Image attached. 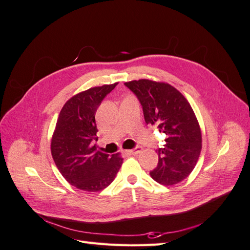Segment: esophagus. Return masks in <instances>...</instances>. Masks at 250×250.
Here are the masks:
<instances>
[{
  "label": "esophagus",
  "mask_w": 250,
  "mask_h": 250,
  "mask_svg": "<svg viewBox=\"0 0 250 250\" xmlns=\"http://www.w3.org/2000/svg\"><path fill=\"white\" fill-rule=\"evenodd\" d=\"M142 150V148L141 147H135V148H133V149H130V150H127L126 152L127 153H129V154H137V153H139L140 151Z\"/></svg>",
  "instance_id": "obj_1"
}]
</instances>
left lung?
I'll use <instances>...</instances> for the list:
<instances>
[{"mask_svg": "<svg viewBox=\"0 0 250 250\" xmlns=\"http://www.w3.org/2000/svg\"><path fill=\"white\" fill-rule=\"evenodd\" d=\"M124 84L137 96L147 124L156 125L167 135L158 148V163L150 172L156 183L173 186L190 175L201 151V130L190 103L168 83L148 79Z\"/></svg>", "mask_w": 250, "mask_h": 250, "instance_id": "left-lung-1", "label": "left lung"}]
</instances>
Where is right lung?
<instances>
[{
	"label": "right lung",
	"instance_id": "1",
	"mask_svg": "<svg viewBox=\"0 0 250 250\" xmlns=\"http://www.w3.org/2000/svg\"><path fill=\"white\" fill-rule=\"evenodd\" d=\"M118 83L92 87L72 97L59 113L51 152L62 175L79 190L98 192L115 179L123 163L119 154L98 151L95 115Z\"/></svg>",
	"mask_w": 250,
	"mask_h": 250
}]
</instances>
